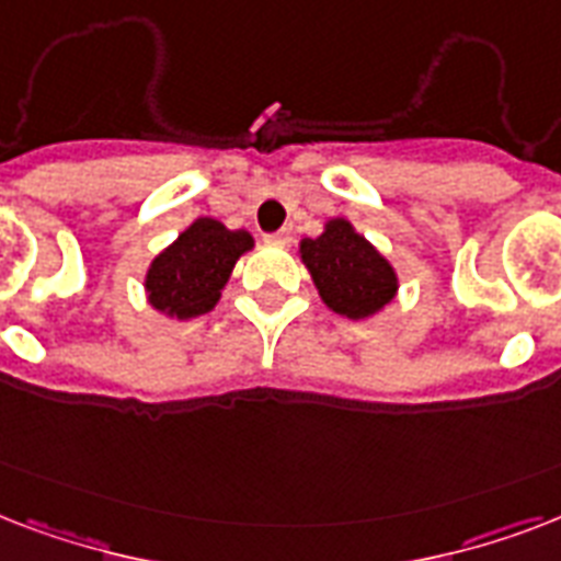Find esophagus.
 Listing matches in <instances>:
<instances>
[{"mask_svg": "<svg viewBox=\"0 0 561 561\" xmlns=\"http://www.w3.org/2000/svg\"><path fill=\"white\" fill-rule=\"evenodd\" d=\"M264 241H267V244L285 247L290 241V232H288V229H279V232H273V236H267V238H264Z\"/></svg>", "mask_w": 561, "mask_h": 561, "instance_id": "34e87169", "label": "esophagus"}]
</instances>
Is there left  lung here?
<instances>
[{"label": "left lung", "mask_w": 561, "mask_h": 561, "mask_svg": "<svg viewBox=\"0 0 561 561\" xmlns=\"http://www.w3.org/2000/svg\"><path fill=\"white\" fill-rule=\"evenodd\" d=\"M299 259L334 314L369 320L399 294V273L346 218H329L317 238L299 241Z\"/></svg>", "instance_id": "8db88e82"}]
</instances>
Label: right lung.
Returning <instances> with one entry per match:
<instances>
[{"mask_svg": "<svg viewBox=\"0 0 561 561\" xmlns=\"http://www.w3.org/2000/svg\"><path fill=\"white\" fill-rule=\"evenodd\" d=\"M255 247L247 229H227L215 218L192 220L145 273V299L169 320L209 314L227 288L232 267Z\"/></svg>", "mask_w": 561, "mask_h": 561, "instance_id": "right-lung-1", "label": "right lung"}]
</instances>
